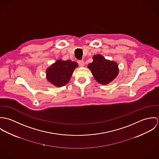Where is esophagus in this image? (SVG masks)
I'll list each match as a JSON object with an SVG mask.
<instances>
[{"label": "esophagus", "instance_id": "34e87169", "mask_svg": "<svg viewBox=\"0 0 159 159\" xmlns=\"http://www.w3.org/2000/svg\"><path fill=\"white\" fill-rule=\"evenodd\" d=\"M78 64H79V66H80V67H84V61H78Z\"/></svg>", "mask_w": 159, "mask_h": 159}]
</instances>
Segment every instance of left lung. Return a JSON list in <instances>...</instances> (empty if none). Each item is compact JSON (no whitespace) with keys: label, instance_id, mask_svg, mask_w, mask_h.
<instances>
[{"label":"left lung","instance_id":"left-lung-1","mask_svg":"<svg viewBox=\"0 0 159 159\" xmlns=\"http://www.w3.org/2000/svg\"><path fill=\"white\" fill-rule=\"evenodd\" d=\"M92 59L93 62L88 65V67L98 83L103 85L108 84L117 77L119 67L116 62L106 59L100 54L94 55Z\"/></svg>","mask_w":159,"mask_h":159}]
</instances>
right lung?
Here are the masks:
<instances>
[{"instance_id": "obj_1", "label": "right lung", "mask_w": 159, "mask_h": 159, "mask_svg": "<svg viewBox=\"0 0 159 159\" xmlns=\"http://www.w3.org/2000/svg\"><path fill=\"white\" fill-rule=\"evenodd\" d=\"M78 64L70 60L59 59L46 70L47 80L56 87H62L67 84Z\"/></svg>"}]
</instances>
